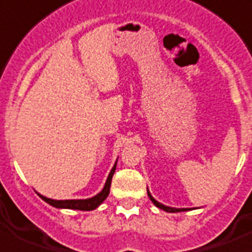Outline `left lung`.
Listing matches in <instances>:
<instances>
[{"label":"left lung","mask_w":252,"mask_h":252,"mask_svg":"<svg viewBox=\"0 0 252 252\" xmlns=\"http://www.w3.org/2000/svg\"><path fill=\"white\" fill-rule=\"evenodd\" d=\"M147 193H148L149 199H151L152 202L155 203V206H157L158 209L163 210V211H166V213H182V211H188V210H192V209H176V207H170V206H165L163 203H159L158 201H156V199L153 198V196L151 194V192L148 190V188H147Z\"/></svg>","instance_id":"8db88e82"}]
</instances>
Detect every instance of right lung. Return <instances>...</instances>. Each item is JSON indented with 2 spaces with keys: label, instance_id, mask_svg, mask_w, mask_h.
Masks as SVG:
<instances>
[{
  "label": "right lung",
  "instance_id": "1",
  "mask_svg": "<svg viewBox=\"0 0 252 252\" xmlns=\"http://www.w3.org/2000/svg\"><path fill=\"white\" fill-rule=\"evenodd\" d=\"M116 166H117V161L114 162L113 167H112L109 175H108L107 180H105V184H104L103 189L100 192L97 193L96 196L91 197V198L86 199H51L47 198V197L42 196L37 192V194L39 196V198H42L45 202H47L49 205H51L53 207L56 209H70V210H81V211H91V210H95L96 207L101 205L104 202V199L107 198L108 194H109V190H111V183L112 178H113V174L116 171Z\"/></svg>",
  "mask_w": 252,
  "mask_h": 252
}]
</instances>
